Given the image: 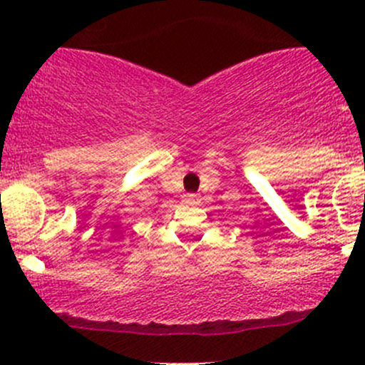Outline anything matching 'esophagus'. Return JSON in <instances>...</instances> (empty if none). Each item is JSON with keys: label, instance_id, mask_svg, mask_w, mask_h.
I'll return each instance as SVG.
<instances>
[{"label": "esophagus", "instance_id": "esophagus-1", "mask_svg": "<svg viewBox=\"0 0 365 365\" xmlns=\"http://www.w3.org/2000/svg\"><path fill=\"white\" fill-rule=\"evenodd\" d=\"M197 203H200V197H197L196 194H187V196H185V205L194 206V205H197Z\"/></svg>", "mask_w": 365, "mask_h": 365}]
</instances>
